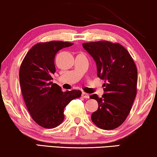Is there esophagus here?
<instances>
[{
    "label": "esophagus",
    "instance_id": "obj_1",
    "mask_svg": "<svg viewBox=\"0 0 157 157\" xmlns=\"http://www.w3.org/2000/svg\"><path fill=\"white\" fill-rule=\"evenodd\" d=\"M81 96H82L83 98H89V94H88L87 93H85V92H83L82 94H81Z\"/></svg>",
    "mask_w": 157,
    "mask_h": 157
}]
</instances>
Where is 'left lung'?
Masks as SVG:
<instances>
[{"mask_svg":"<svg viewBox=\"0 0 157 157\" xmlns=\"http://www.w3.org/2000/svg\"><path fill=\"white\" fill-rule=\"evenodd\" d=\"M82 45L96 61L98 76L106 81L103 84L105 94L101 98L96 94L90 96L98 104L91 120L102 129H114L127 118L136 97V66L128 51L119 43L99 40Z\"/></svg>","mask_w":157,"mask_h":157,"instance_id":"left-lung-1","label":"left lung"}]
</instances>
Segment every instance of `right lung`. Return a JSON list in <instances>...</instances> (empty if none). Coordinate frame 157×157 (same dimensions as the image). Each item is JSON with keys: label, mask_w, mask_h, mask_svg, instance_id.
Wrapping results in <instances>:
<instances>
[{"label": "right lung", "mask_w": 157, "mask_h": 157, "mask_svg": "<svg viewBox=\"0 0 157 157\" xmlns=\"http://www.w3.org/2000/svg\"><path fill=\"white\" fill-rule=\"evenodd\" d=\"M73 44L60 40L38 43L30 49L21 63L19 80L23 99L31 118L41 127L53 128L61 124L64 108L81 95L80 90L62 91L51 81L56 72V54Z\"/></svg>", "instance_id": "add662e5"}]
</instances>
